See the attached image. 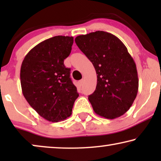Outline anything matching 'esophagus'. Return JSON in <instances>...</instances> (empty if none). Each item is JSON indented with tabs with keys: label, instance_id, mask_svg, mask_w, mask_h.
<instances>
[{
	"label": "esophagus",
	"instance_id": "esophagus-1",
	"mask_svg": "<svg viewBox=\"0 0 161 161\" xmlns=\"http://www.w3.org/2000/svg\"><path fill=\"white\" fill-rule=\"evenodd\" d=\"M83 82H84V80H83V79H81V80L79 81V84H80V86H83Z\"/></svg>",
	"mask_w": 161,
	"mask_h": 161
}]
</instances>
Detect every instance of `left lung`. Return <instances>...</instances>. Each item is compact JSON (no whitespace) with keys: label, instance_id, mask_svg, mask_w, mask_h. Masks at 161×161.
I'll return each mask as SVG.
<instances>
[{"label":"left lung","instance_id":"left-lung-1","mask_svg":"<svg viewBox=\"0 0 161 161\" xmlns=\"http://www.w3.org/2000/svg\"><path fill=\"white\" fill-rule=\"evenodd\" d=\"M75 41L96 70V89L89 96L94 111L109 119L122 116L133 105L138 90L136 65L126 46L103 31L80 35Z\"/></svg>","mask_w":161,"mask_h":161}]
</instances>
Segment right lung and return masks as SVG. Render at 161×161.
<instances>
[{
	"label": "right lung",
	"instance_id": "right-lung-1",
	"mask_svg": "<svg viewBox=\"0 0 161 161\" xmlns=\"http://www.w3.org/2000/svg\"><path fill=\"white\" fill-rule=\"evenodd\" d=\"M73 37L56 36L33 47L20 69L23 96L39 116L52 122L71 116L79 94L64 61L69 56Z\"/></svg>",
	"mask_w": 161,
	"mask_h": 161
}]
</instances>
